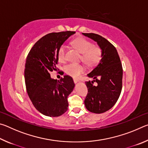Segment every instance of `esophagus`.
<instances>
[{
    "label": "esophagus",
    "instance_id": "1",
    "mask_svg": "<svg viewBox=\"0 0 148 148\" xmlns=\"http://www.w3.org/2000/svg\"><path fill=\"white\" fill-rule=\"evenodd\" d=\"M79 82V80L77 79H76V78H74V82L75 84H76L77 82Z\"/></svg>",
    "mask_w": 148,
    "mask_h": 148
}]
</instances>
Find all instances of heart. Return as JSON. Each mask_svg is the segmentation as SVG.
<instances>
[{
	"label": "heart",
	"instance_id": "1",
	"mask_svg": "<svg viewBox=\"0 0 148 148\" xmlns=\"http://www.w3.org/2000/svg\"><path fill=\"white\" fill-rule=\"evenodd\" d=\"M71 44L75 49L82 54V61L88 66H94L101 60V49L99 46H92L91 42L86 38H77L74 39L71 42ZM57 57L60 62H64L66 60V47L63 45L59 48ZM64 71L69 76L77 77L85 71V67L82 64L72 63L65 66Z\"/></svg>",
	"mask_w": 148,
	"mask_h": 148
}]
</instances>
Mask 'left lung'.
Instances as JSON below:
<instances>
[{"label": "left lung", "instance_id": "8db88e82", "mask_svg": "<svg viewBox=\"0 0 148 148\" xmlns=\"http://www.w3.org/2000/svg\"><path fill=\"white\" fill-rule=\"evenodd\" d=\"M96 42L102 51L101 59L87 74L92 78L86 82L88 93L84 101L89 112L102 114L114 106L122 89L123 68L117 49L106 38L94 33H82Z\"/></svg>", "mask_w": 148, "mask_h": 148}]
</instances>
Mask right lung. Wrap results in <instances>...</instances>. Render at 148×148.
Wrapping results in <instances>:
<instances>
[{
  "mask_svg": "<svg viewBox=\"0 0 148 148\" xmlns=\"http://www.w3.org/2000/svg\"><path fill=\"white\" fill-rule=\"evenodd\" d=\"M74 31L52 32L42 37L27 56L25 81L30 99L44 116L58 117L68 110L69 95L74 88L73 79L64 76L60 80L51 78L50 72L57 71V52Z\"/></svg>",
  "mask_w": 148,
  "mask_h": 148,
  "instance_id": "1",
  "label": "right lung"
}]
</instances>
